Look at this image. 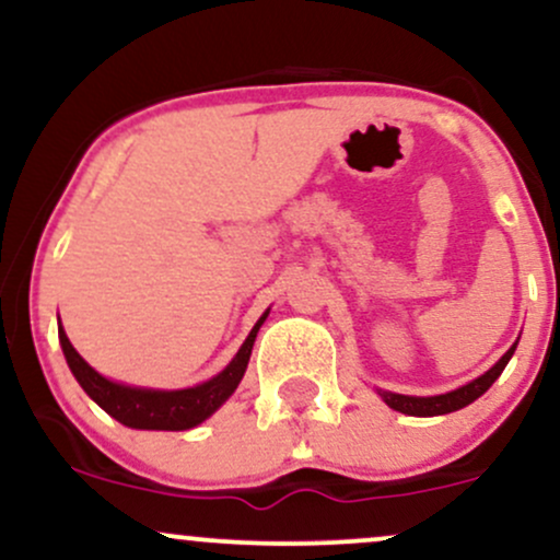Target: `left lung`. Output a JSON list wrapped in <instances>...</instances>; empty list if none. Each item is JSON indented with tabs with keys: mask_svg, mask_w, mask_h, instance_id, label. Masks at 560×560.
Here are the masks:
<instances>
[{
	"mask_svg": "<svg viewBox=\"0 0 560 560\" xmlns=\"http://www.w3.org/2000/svg\"><path fill=\"white\" fill-rule=\"evenodd\" d=\"M513 350H516V345H513L511 350H508L505 355L500 358V361L494 363L490 371H487V374H481L479 378H474V382H468L466 387L447 392V395L408 397V395H395V392H382V389H378V395H382V400L387 402L389 408L400 410V413H408V416H445V413H453V410L466 408L468 402H474L477 397H481L487 389L492 387L494 378L503 374L508 361H511Z\"/></svg>",
	"mask_w": 560,
	"mask_h": 560,
	"instance_id": "1",
	"label": "left lung"
}]
</instances>
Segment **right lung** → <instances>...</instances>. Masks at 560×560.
<instances>
[{
  "mask_svg": "<svg viewBox=\"0 0 560 560\" xmlns=\"http://www.w3.org/2000/svg\"><path fill=\"white\" fill-rule=\"evenodd\" d=\"M268 316V313H266ZM262 316L255 329L249 331V337L244 339V345L236 352V358L231 361L221 374L210 378V382L199 384L191 389H176V392H160V389H139V387H126V384H115L110 378L100 376L83 358L75 352V347L70 345L60 326V345L66 352V361L73 371V376L79 378L92 400L100 405L102 410L113 416L115 421H120L124 427L131 429H160V432H184V429L197 427L208 416H213L223 402L229 400L231 392L240 387L244 369H247L249 352H253L255 337H258L260 324L266 320Z\"/></svg>",
  "mask_w": 560,
  "mask_h": 560,
  "instance_id": "add662e5",
  "label": "right lung"
}]
</instances>
